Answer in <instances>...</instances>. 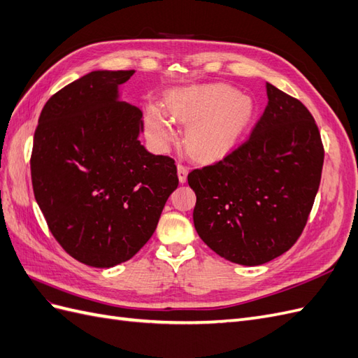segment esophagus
Wrapping results in <instances>:
<instances>
[{
    "label": "esophagus",
    "instance_id": "obj_1",
    "mask_svg": "<svg viewBox=\"0 0 358 358\" xmlns=\"http://www.w3.org/2000/svg\"><path fill=\"white\" fill-rule=\"evenodd\" d=\"M188 171H189V169L187 166H183L182 162H179V164H178V176H179V182L180 183H185L187 182Z\"/></svg>",
    "mask_w": 358,
    "mask_h": 358
}]
</instances>
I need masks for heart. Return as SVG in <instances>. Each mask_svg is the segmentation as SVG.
Wrapping results in <instances>:
<instances>
[{
    "label": "heart",
    "instance_id": "heart-1",
    "mask_svg": "<svg viewBox=\"0 0 358 358\" xmlns=\"http://www.w3.org/2000/svg\"><path fill=\"white\" fill-rule=\"evenodd\" d=\"M167 113L157 106L148 107L145 125L149 138L167 146L176 138L173 121L191 125L187 143L191 152L203 159L218 158L239 142L251 125L255 106L251 96L229 85H206L173 94Z\"/></svg>",
    "mask_w": 358,
    "mask_h": 358
}]
</instances>
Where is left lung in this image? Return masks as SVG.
<instances>
[{
  "label": "left lung",
  "mask_w": 358,
  "mask_h": 358,
  "mask_svg": "<svg viewBox=\"0 0 358 358\" xmlns=\"http://www.w3.org/2000/svg\"><path fill=\"white\" fill-rule=\"evenodd\" d=\"M267 106L251 137L224 159L192 170L194 227L231 263L259 266L287 252L320 188L324 148L299 100L266 83Z\"/></svg>",
  "instance_id": "obj_1"
}]
</instances>
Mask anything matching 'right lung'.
Wrapping results in <instances>:
<instances>
[{"label": "right lung", "mask_w": 358, "mask_h": 358, "mask_svg": "<svg viewBox=\"0 0 358 358\" xmlns=\"http://www.w3.org/2000/svg\"><path fill=\"white\" fill-rule=\"evenodd\" d=\"M134 70H95L52 95L38 117L31 179L58 243L78 262L113 267L154 234L178 188L170 157L140 143L142 112L119 99Z\"/></svg>", "instance_id": "obj_1"}]
</instances>
